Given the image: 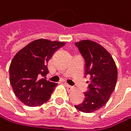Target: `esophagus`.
Listing matches in <instances>:
<instances>
[{"label": "esophagus", "mask_w": 131, "mask_h": 131, "mask_svg": "<svg viewBox=\"0 0 131 131\" xmlns=\"http://www.w3.org/2000/svg\"><path fill=\"white\" fill-rule=\"evenodd\" d=\"M65 86H66V88H67V89H68V91H73V90L74 89V87L70 86V85H69V84H65Z\"/></svg>", "instance_id": "obj_1"}]
</instances>
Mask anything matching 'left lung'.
<instances>
[{
    "instance_id": "left-lung-1",
    "label": "left lung",
    "mask_w": 131,
    "mask_h": 131,
    "mask_svg": "<svg viewBox=\"0 0 131 131\" xmlns=\"http://www.w3.org/2000/svg\"><path fill=\"white\" fill-rule=\"evenodd\" d=\"M84 60V77H90L85 99L74 105L84 113L94 112L104 107L114 91L117 71L111 55L96 42L84 40L75 43Z\"/></svg>"
}]
</instances>
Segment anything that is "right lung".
I'll return each instance as SVG.
<instances>
[{
	"instance_id": "right-lung-1",
	"label": "right lung",
	"mask_w": 131,
	"mask_h": 131,
	"mask_svg": "<svg viewBox=\"0 0 131 131\" xmlns=\"http://www.w3.org/2000/svg\"><path fill=\"white\" fill-rule=\"evenodd\" d=\"M64 44L38 39L18 51L13 58L9 69L10 83L16 97L25 105L36 107L50 99L57 84L45 79L49 73L47 63Z\"/></svg>"
}]
</instances>
